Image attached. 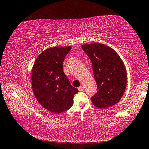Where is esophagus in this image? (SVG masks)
<instances>
[{
    "label": "esophagus",
    "instance_id": "esophagus-1",
    "mask_svg": "<svg viewBox=\"0 0 149 149\" xmlns=\"http://www.w3.org/2000/svg\"><path fill=\"white\" fill-rule=\"evenodd\" d=\"M78 90H79V91H80V92L83 91L84 90V87H83V86H80L79 87H78Z\"/></svg>",
    "mask_w": 149,
    "mask_h": 149
}]
</instances>
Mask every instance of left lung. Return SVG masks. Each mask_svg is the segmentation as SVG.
Returning a JSON list of instances; mask_svg holds the SVG:
<instances>
[{"label":"left lung","mask_w":149,"mask_h":149,"mask_svg":"<svg viewBox=\"0 0 149 149\" xmlns=\"http://www.w3.org/2000/svg\"><path fill=\"white\" fill-rule=\"evenodd\" d=\"M81 47L92 62L98 91L91 98L94 106L107 109L118 103L127 85V73L118 53L107 45L96 42Z\"/></svg>","instance_id":"8db88e82"}]
</instances>
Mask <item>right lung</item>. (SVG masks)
Listing matches in <instances>:
<instances>
[{"label": "right lung", "mask_w": 149, "mask_h": 149, "mask_svg": "<svg viewBox=\"0 0 149 149\" xmlns=\"http://www.w3.org/2000/svg\"><path fill=\"white\" fill-rule=\"evenodd\" d=\"M71 46L47 48L38 56L32 68V87L38 102L45 109L61 113L69 109L78 90L63 72V61Z\"/></svg>", "instance_id": "add662e5"}]
</instances>
